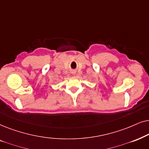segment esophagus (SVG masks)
<instances>
[{"label": "esophagus", "instance_id": "1", "mask_svg": "<svg viewBox=\"0 0 149 149\" xmlns=\"http://www.w3.org/2000/svg\"><path fill=\"white\" fill-rule=\"evenodd\" d=\"M76 71H72V73H73V74H76Z\"/></svg>", "mask_w": 149, "mask_h": 149}]
</instances>
